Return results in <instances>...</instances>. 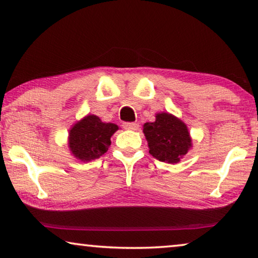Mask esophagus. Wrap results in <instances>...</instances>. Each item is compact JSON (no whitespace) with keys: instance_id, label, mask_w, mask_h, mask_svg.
<instances>
[{"instance_id":"esophagus-1","label":"esophagus","mask_w":258,"mask_h":258,"mask_svg":"<svg viewBox=\"0 0 258 258\" xmlns=\"http://www.w3.org/2000/svg\"><path fill=\"white\" fill-rule=\"evenodd\" d=\"M123 128L128 130H137L140 128L139 123H123Z\"/></svg>"}]
</instances>
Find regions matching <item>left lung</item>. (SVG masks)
Segmentation results:
<instances>
[{
	"mask_svg": "<svg viewBox=\"0 0 258 258\" xmlns=\"http://www.w3.org/2000/svg\"><path fill=\"white\" fill-rule=\"evenodd\" d=\"M143 133L150 155L165 163H177L192 147L186 125L168 112L156 114L155 122L144 123Z\"/></svg>",
	"mask_w": 258,
	"mask_h": 258,
	"instance_id": "left-lung-1",
	"label": "left lung"
}]
</instances>
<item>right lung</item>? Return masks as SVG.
I'll return each instance as SVG.
<instances>
[{
	"mask_svg": "<svg viewBox=\"0 0 258 258\" xmlns=\"http://www.w3.org/2000/svg\"><path fill=\"white\" fill-rule=\"evenodd\" d=\"M118 126L104 123L96 115H88L69 132V149L77 160L88 162L100 158L110 146V137Z\"/></svg>",
	"mask_w": 258,
	"mask_h": 258,
	"instance_id": "right-lung-1",
	"label": "right lung"
}]
</instances>
